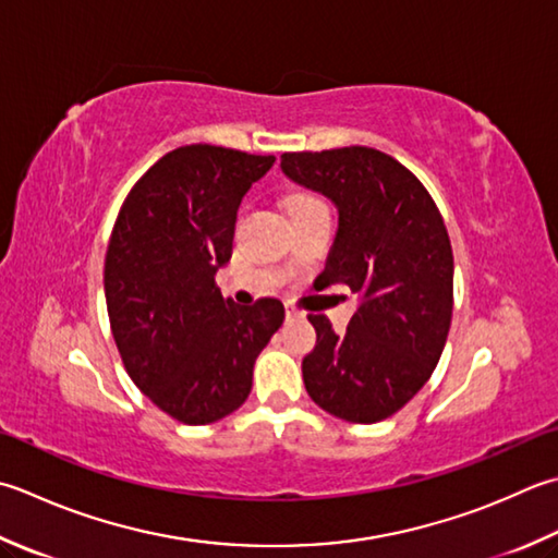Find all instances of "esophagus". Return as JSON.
<instances>
[{
	"label": "esophagus",
	"mask_w": 558,
	"mask_h": 558,
	"mask_svg": "<svg viewBox=\"0 0 558 558\" xmlns=\"http://www.w3.org/2000/svg\"><path fill=\"white\" fill-rule=\"evenodd\" d=\"M286 314H288V319H302V312H298V310H294V307H290V304H288V310H286Z\"/></svg>",
	"instance_id": "34e87169"
}]
</instances>
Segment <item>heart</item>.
<instances>
[{
    "mask_svg": "<svg viewBox=\"0 0 558 558\" xmlns=\"http://www.w3.org/2000/svg\"><path fill=\"white\" fill-rule=\"evenodd\" d=\"M312 203H322V201L312 198V195H298V198H294V201L290 203V210H292V207H300V205H312Z\"/></svg>",
    "mask_w": 558,
    "mask_h": 558,
    "instance_id": "1",
    "label": "heart"
}]
</instances>
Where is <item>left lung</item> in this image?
Here are the masks:
<instances>
[{
	"instance_id": "obj_1",
	"label": "left lung",
	"mask_w": 558,
	"mask_h": 558,
	"mask_svg": "<svg viewBox=\"0 0 558 558\" xmlns=\"http://www.w3.org/2000/svg\"><path fill=\"white\" fill-rule=\"evenodd\" d=\"M280 169L338 210L314 288L345 286L360 300L341 336L310 314L316 345L302 360L304 387L336 418L385 421L430 379L450 331L454 260L442 215L403 163L373 147L286 151Z\"/></svg>"
}]
</instances>
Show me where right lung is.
<instances>
[{"instance_id":"add662e5","label":"right lung","mask_w":558,"mask_h":558,"mask_svg":"<svg viewBox=\"0 0 558 558\" xmlns=\"http://www.w3.org/2000/svg\"><path fill=\"white\" fill-rule=\"evenodd\" d=\"M276 157L215 145L163 155L120 207L104 288L118 353L155 407L185 425L246 401L254 363L286 319L280 300H225L215 272L232 258L236 210Z\"/></svg>"}]
</instances>
